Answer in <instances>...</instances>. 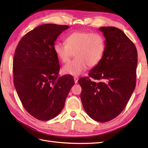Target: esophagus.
I'll return each mask as SVG.
<instances>
[{
    "label": "esophagus",
    "mask_w": 148,
    "mask_h": 148,
    "mask_svg": "<svg viewBox=\"0 0 148 148\" xmlns=\"http://www.w3.org/2000/svg\"><path fill=\"white\" fill-rule=\"evenodd\" d=\"M74 79L75 83H77V81H78V79H79V77H78L77 76H74Z\"/></svg>",
    "instance_id": "obj_1"
}]
</instances>
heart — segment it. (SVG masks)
I'll list each match as a JSON object with an SVG mask.
<instances>
[{
	"label": "heart",
	"mask_w": 148,
	"mask_h": 148,
	"mask_svg": "<svg viewBox=\"0 0 148 148\" xmlns=\"http://www.w3.org/2000/svg\"><path fill=\"white\" fill-rule=\"evenodd\" d=\"M106 40L101 34L90 32H74L69 35L65 43L57 42L53 49L62 63L73 60L65 65L62 71L65 74L77 76L86 70L87 66L94 67L101 62L105 54Z\"/></svg>",
	"instance_id": "1"
}]
</instances>
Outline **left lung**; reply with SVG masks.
I'll list each match as a JSON object with an SVG mask.
<instances>
[{
	"label": "left lung",
	"mask_w": 148,
	"mask_h": 148,
	"mask_svg": "<svg viewBox=\"0 0 148 148\" xmlns=\"http://www.w3.org/2000/svg\"><path fill=\"white\" fill-rule=\"evenodd\" d=\"M99 30L106 38L104 56L90 71L89 77H81L78 83L84 111L94 120L104 123L123 111L135 90L137 51L121 30L102 27Z\"/></svg>",
	"instance_id": "left-lung-1"
}]
</instances>
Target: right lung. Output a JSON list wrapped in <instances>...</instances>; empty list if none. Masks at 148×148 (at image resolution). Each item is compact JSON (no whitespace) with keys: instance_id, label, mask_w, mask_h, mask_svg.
<instances>
[{"instance_id":"add662e5","label":"right lung","mask_w":148,"mask_h":148,"mask_svg":"<svg viewBox=\"0 0 148 148\" xmlns=\"http://www.w3.org/2000/svg\"><path fill=\"white\" fill-rule=\"evenodd\" d=\"M69 27L42 25L22 37L15 50L14 87L24 108L39 120H49L60 114L74 84L70 75L58 77L59 61L53 49L58 36Z\"/></svg>"}]
</instances>
